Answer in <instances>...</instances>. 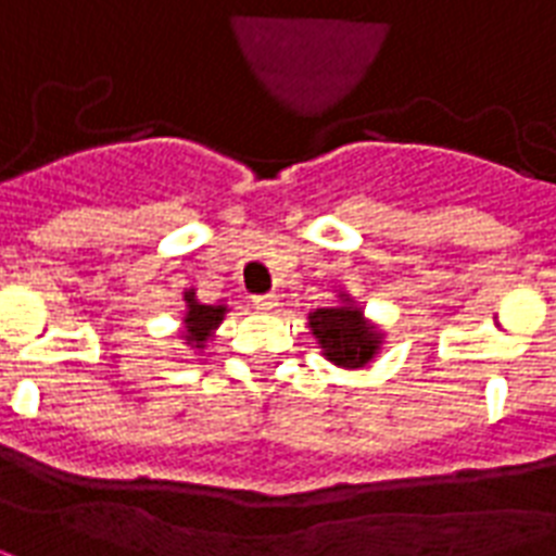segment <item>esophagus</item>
I'll return each mask as SVG.
<instances>
[{"instance_id": "1", "label": "esophagus", "mask_w": 556, "mask_h": 556, "mask_svg": "<svg viewBox=\"0 0 556 556\" xmlns=\"http://www.w3.org/2000/svg\"><path fill=\"white\" fill-rule=\"evenodd\" d=\"M252 304H255V309H261V313H269V309L278 307V295H275V292H266V295H255V299H252Z\"/></svg>"}]
</instances>
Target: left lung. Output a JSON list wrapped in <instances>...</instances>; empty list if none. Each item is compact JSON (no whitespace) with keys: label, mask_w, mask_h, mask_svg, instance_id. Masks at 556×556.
Wrapping results in <instances>:
<instances>
[{"label":"left lung","mask_w":556,"mask_h":556,"mask_svg":"<svg viewBox=\"0 0 556 556\" xmlns=\"http://www.w3.org/2000/svg\"><path fill=\"white\" fill-rule=\"evenodd\" d=\"M309 330L333 365L363 368L380 351L382 333L363 316V307L342 299L339 307H318L309 313Z\"/></svg>","instance_id":"8db88e82"}]
</instances>
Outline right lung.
Segmentation results:
<instances>
[{"label":"right lung","mask_w":556,"mask_h":556,"mask_svg":"<svg viewBox=\"0 0 556 556\" xmlns=\"http://www.w3.org/2000/svg\"><path fill=\"white\" fill-rule=\"evenodd\" d=\"M226 313H229L226 304H202V301L197 299V292L193 290L185 292V318H182L185 345L205 348V342L214 337V330H217Z\"/></svg>","instance_id":"add662e5"}]
</instances>
